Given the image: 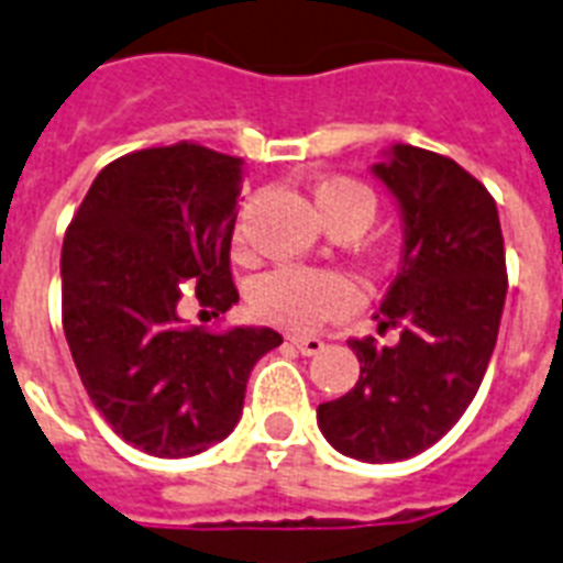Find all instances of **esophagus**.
Masks as SVG:
<instances>
[{
  "instance_id": "34e87169",
  "label": "esophagus",
  "mask_w": 563,
  "mask_h": 563,
  "mask_svg": "<svg viewBox=\"0 0 563 563\" xmlns=\"http://www.w3.org/2000/svg\"><path fill=\"white\" fill-rule=\"evenodd\" d=\"M289 342L295 344V347H298L303 356H316V353L324 351V342H321V339H316V335H291Z\"/></svg>"
}]
</instances>
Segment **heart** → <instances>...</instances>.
<instances>
[{"label": "heart", "instance_id": "obj_1", "mask_svg": "<svg viewBox=\"0 0 563 563\" xmlns=\"http://www.w3.org/2000/svg\"><path fill=\"white\" fill-rule=\"evenodd\" d=\"M318 216L327 228L353 224L365 230L374 221L376 198L356 178H327L316 187ZM256 316L283 330L307 333L330 318L344 316L356 303V289L342 274L321 268H277L260 277L254 286Z\"/></svg>", "mask_w": 563, "mask_h": 563}]
</instances>
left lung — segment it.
I'll use <instances>...</instances> for the list:
<instances>
[{
	"mask_svg": "<svg viewBox=\"0 0 563 563\" xmlns=\"http://www.w3.org/2000/svg\"><path fill=\"white\" fill-rule=\"evenodd\" d=\"M371 172L400 210V265L374 316L400 342L353 339L360 383L318 406V429L342 455L385 464L429 450L471 406L508 280L497 203L459 163L394 143Z\"/></svg>",
	"mask_w": 563,
	"mask_h": 563,
	"instance_id": "obj_1",
	"label": "left lung"
}]
</instances>
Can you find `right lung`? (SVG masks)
I'll return each instance as SVG.
<instances>
[{
	"instance_id": "obj_1",
	"label": "right lung",
	"mask_w": 563,
	"mask_h": 563,
	"mask_svg": "<svg viewBox=\"0 0 563 563\" xmlns=\"http://www.w3.org/2000/svg\"><path fill=\"white\" fill-rule=\"evenodd\" d=\"M242 161L201 145L145 148L92 180L60 251L64 333L92 406L157 459L210 450L242 418L247 376L280 347L272 327L203 333L239 303L230 280Z\"/></svg>"
}]
</instances>
